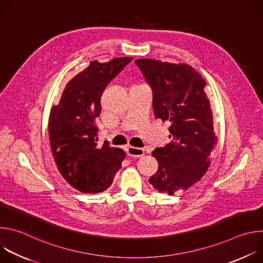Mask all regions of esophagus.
<instances>
[{"instance_id":"1","label":"esophagus","mask_w":263,"mask_h":263,"mask_svg":"<svg viewBox=\"0 0 263 263\" xmlns=\"http://www.w3.org/2000/svg\"><path fill=\"white\" fill-rule=\"evenodd\" d=\"M127 154H128L130 157H135V158L142 157V156L144 155V149H143V148H140V147H136V146L129 145V146L127 147Z\"/></svg>"}]
</instances>
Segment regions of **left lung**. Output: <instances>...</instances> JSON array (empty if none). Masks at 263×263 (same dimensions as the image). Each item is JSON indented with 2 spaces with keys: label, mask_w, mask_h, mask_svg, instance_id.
Returning a JSON list of instances; mask_svg holds the SVG:
<instances>
[{
  "label": "left lung",
  "mask_w": 263,
  "mask_h": 263,
  "mask_svg": "<svg viewBox=\"0 0 263 263\" xmlns=\"http://www.w3.org/2000/svg\"><path fill=\"white\" fill-rule=\"evenodd\" d=\"M146 83L153 90L155 118L168 121L172 141L152 155L158 171L149 183L170 196L189 190L207 172L216 143L212 111L204 91L205 80L185 63L137 59Z\"/></svg>",
  "instance_id": "1"
}]
</instances>
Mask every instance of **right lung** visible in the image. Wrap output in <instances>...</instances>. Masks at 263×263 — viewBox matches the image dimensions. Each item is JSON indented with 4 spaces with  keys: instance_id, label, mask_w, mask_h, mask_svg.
I'll return each mask as SVG.
<instances>
[{
    "instance_id": "right-lung-1",
    "label": "right lung",
    "mask_w": 263,
    "mask_h": 263,
    "mask_svg": "<svg viewBox=\"0 0 263 263\" xmlns=\"http://www.w3.org/2000/svg\"><path fill=\"white\" fill-rule=\"evenodd\" d=\"M132 57L95 60L65 86L60 102L51 109L49 136L59 173L85 194L102 193L112 184L126 153L109 142L98 146L96 119L101 98L109 82L131 62Z\"/></svg>"
}]
</instances>
